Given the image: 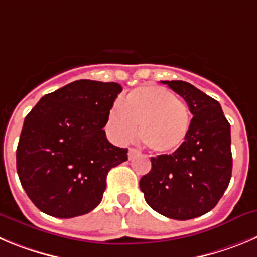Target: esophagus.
Masks as SVG:
<instances>
[{"instance_id": "esophagus-1", "label": "esophagus", "mask_w": 257, "mask_h": 257, "mask_svg": "<svg viewBox=\"0 0 257 257\" xmlns=\"http://www.w3.org/2000/svg\"><path fill=\"white\" fill-rule=\"evenodd\" d=\"M137 155H140V152H138V150H136V148H129V151H128V157H129V160H133V158L136 157Z\"/></svg>"}]
</instances>
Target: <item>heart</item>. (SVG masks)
<instances>
[{"label": "heart", "instance_id": "1", "mask_svg": "<svg viewBox=\"0 0 257 257\" xmlns=\"http://www.w3.org/2000/svg\"><path fill=\"white\" fill-rule=\"evenodd\" d=\"M109 126L119 142H131L141 126V140L158 153L181 147L190 129V114L183 100L157 85L134 88L109 114Z\"/></svg>", "mask_w": 257, "mask_h": 257}]
</instances>
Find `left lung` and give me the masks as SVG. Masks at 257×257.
<instances>
[{"label": "left lung", "instance_id": "8db88e82", "mask_svg": "<svg viewBox=\"0 0 257 257\" xmlns=\"http://www.w3.org/2000/svg\"><path fill=\"white\" fill-rule=\"evenodd\" d=\"M193 114L188 137L171 155L151 157L141 179L147 204L177 220L200 217L217 205L232 175L231 125L219 102L185 81H162Z\"/></svg>", "mask_w": 257, "mask_h": 257}]
</instances>
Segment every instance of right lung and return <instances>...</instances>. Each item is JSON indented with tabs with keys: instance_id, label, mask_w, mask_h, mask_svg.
Masks as SVG:
<instances>
[{
	"instance_id": "1",
	"label": "right lung",
	"mask_w": 257,
	"mask_h": 257,
	"mask_svg": "<svg viewBox=\"0 0 257 257\" xmlns=\"http://www.w3.org/2000/svg\"><path fill=\"white\" fill-rule=\"evenodd\" d=\"M115 82L80 80L43 96L24 120L16 169L35 207L57 218L95 209L106 175L128 160L107 141L104 126L117 95Z\"/></svg>"
}]
</instances>
